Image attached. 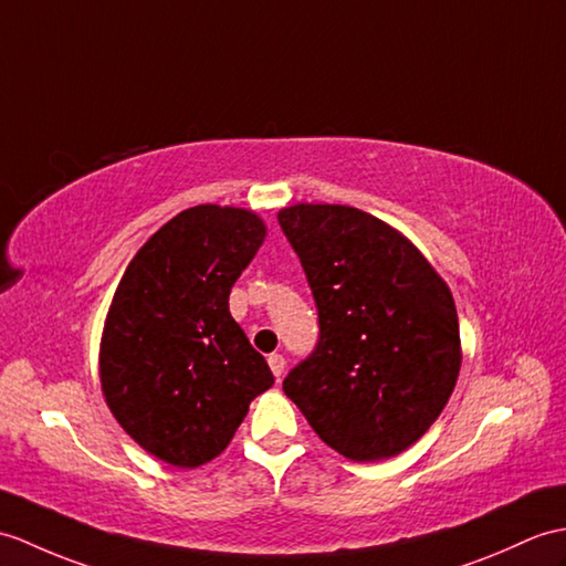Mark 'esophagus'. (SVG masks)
<instances>
[{"instance_id":"obj_1","label":"esophagus","mask_w":566,"mask_h":566,"mask_svg":"<svg viewBox=\"0 0 566 566\" xmlns=\"http://www.w3.org/2000/svg\"><path fill=\"white\" fill-rule=\"evenodd\" d=\"M268 364H270V369H272V374L274 376H282L284 374V357H282V354H277V352H274V354H270V357H268Z\"/></svg>"}]
</instances>
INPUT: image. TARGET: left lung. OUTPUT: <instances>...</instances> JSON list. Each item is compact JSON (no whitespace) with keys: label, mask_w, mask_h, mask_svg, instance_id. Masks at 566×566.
<instances>
[{"label":"left lung","mask_w":566,"mask_h":566,"mask_svg":"<svg viewBox=\"0 0 566 566\" xmlns=\"http://www.w3.org/2000/svg\"><path fill=\"white\" fill-rule=\"evenodd\" d=\"M318 308V343L284 378L318 437L349 461H380L437 422L461 371L449 286L380 219L345 205L277 214Z\"/></svg>","instance_id":"left-lung-1"}]
</instances>
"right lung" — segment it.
Masks as SVG:
<instances>
[{
  "mask_svg": "<svg viewBox=\"0 0 566 566\" xmlns=\"http://www.w3.org/2000/svg\"><path fill=\"white\" fill-rule=\"evenodd\" d=\"M262 239L253 212L190 207L139 248L115 289L101 388L120 427L164 463L212 461L274 384L229 311L231 286Z\"/></svg>",
  "mask_w": 566,
  "mask_h": 566,
  "instance_id": "obj_1",
  "label": "right lung"
}]
</instances>
